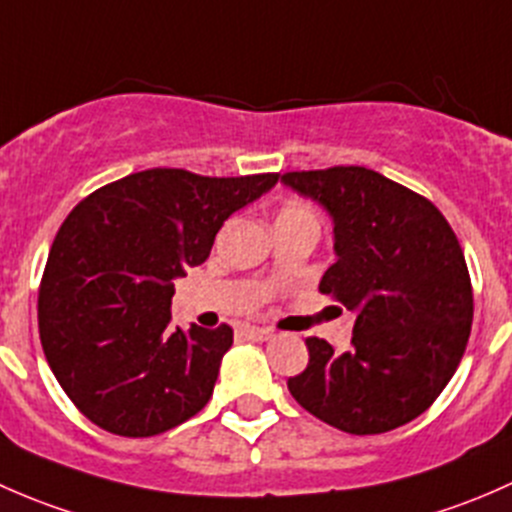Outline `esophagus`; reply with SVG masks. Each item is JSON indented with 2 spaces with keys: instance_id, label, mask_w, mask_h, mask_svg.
<instances>
[{
  "instance_id": "34e87169",
  "label": "esophagus",
  "mask_w": 512,
  "mask_h": 512,
  "mask_svg": "<svg viewBox=\"0 0 512 512\" xmlns=\"http://www.w3.org/2000/svg\"><path fill=\"white\" fill-rule=\"evenodd\" d=\"M244 335L249 337V340H254V342H266V340H271V337H273V330L254 328V325H249V328H244Z\"/></svg>"
}]
</instances>
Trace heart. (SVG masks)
Masks as SVG:
<instances>
[{
    "instance_id": "1",
    "label": "heart",
    "mask_w": 512,
    "mask_h": 512,
    "mask_svg": "<svg viewBox=\"0 0 512 512\" xmlns=\"http://www.w3.org/2000/svg\"><path fill=\"white\" fill-rule=\"evenodd\" d=\"M278 219H313V212L303 202H288L278 212Z\"/></svg>"
}]
</instances>
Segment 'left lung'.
Returning a JSON list of instances; mask_svg holds the SVG:
<instances>
[{"instance_id": "8db88e82", "label": "left lung", "mask_w": 512, "mask_h": 512, "mask_svg": "<svg viewBox=\"0 0 512 512\" xmlns=\"http://www.w3.org/2000/svg\"><path fill=\"white\" fill-rule=\"evenodd\" d=\"M281 184L333 219L335 263L320 291L357 315L347 352L308 337L293 399L347 434H384L444 392L471 335L466 258L444 214L367 167L288 172Z\"/></svg>"}]
</instances>
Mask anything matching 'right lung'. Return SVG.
<instances>
[{"label": "right lung", "instance_id": "right-lung-1", "mask_svg": "<svg viewBox=\"0 0 512 512\" xmlns=\"http://www.w3.org/2000/svg\"><path fill=\"white\" fill-rule=\"evenodd\" d=\"M276 182L145 170L68 214L41 281L39 333L51 372L93 424L138 439L207 407L234 330H170L175 281Z\"/></svg>", "mask_w": 512, "mask_h": 512}]
</instances>
